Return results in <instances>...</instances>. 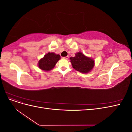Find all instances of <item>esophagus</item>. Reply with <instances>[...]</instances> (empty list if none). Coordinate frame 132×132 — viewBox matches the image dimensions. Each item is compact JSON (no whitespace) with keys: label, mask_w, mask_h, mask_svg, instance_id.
<instances>
[{"label":"esophagus","mask_w":132,"mask_h":132,"mask_svg":"<svg viewBox=\"0 0 132 132\" xmlns=\"http://www.w3.org/2000/svg\"><path fill=\"white\" fill-rule=\"evenodd\" d=\"M63 58H64V59H68V58H69V57H68V56L64 57H63Z\"/></svg>","instance_id":"obj_1"}]
</instances>
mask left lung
I'll list each match as a JSON object with an SVG mask.
<instances>
[{"label": "left lung", "instance_id": "left-lung-1", "mask_svg": "<svg viewBox=\"0 0 132 132\" xmlns=\"http://www.w3.org/2000/svg\"><path fill=\"white\" fill-rule=\"evenodd\" d=\"M70 59L73 68L82 73L90 72L94 67V60L80 52L76 53L74 57H70Z\"/></svg>", "mask_w": 132, "mask_h": 132}]
</instances>
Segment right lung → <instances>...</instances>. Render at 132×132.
<instances>
[{"mask_svg":"<svg viewBox=\"0 0 132 132\" xmlns=\"http://www.w3.org/2000/svg\"><path fill=\"white\" fill-rule=\"evenodd\" d=\"M60 59L61 56L59 54H56L53 52H48L38 61V66L41 70L50 71L55 67Z\"/></svg>","mask_w":132,"mask_h":132,"instance_id":"add662e5","label":"right lung"}]
</instances>
